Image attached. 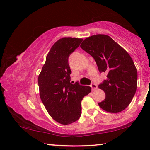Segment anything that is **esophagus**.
Instances as JSON below:
<instances>
[{"mask_svg": "<svg viewBox=\"0 0 150 150\" xmlns=\"http://www.w3.org/2000/svg\"><path fill=\"white\" fill-rule=\"evenodd\" d=\"M90 87L91 88V89H92V90H96V89H97V86L95 84H93V83H92L91 85H90Z\"/></svg>", "mask_w": 150, "mask_h": 150, "instance_id": "esophagus-1", "label": "esophagus"}]
</instances>
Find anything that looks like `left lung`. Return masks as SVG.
I'll return each mask as SVG.
<instances>
[{
  "label": "left lung",
  "mask_w": 150,
  "mask_h": 150,
  "mask_svg": "<svg viewBox=\"0 0 150 150\" xmlns=\"http://www.w3.org/2000/svg\"><path fill=\"white\" fill-rule=\"evenodd\" d=\"M81 48L95 59L100 73L107 78L98 85L106 94L99 106L110 113L123 111L135 94L137 71L126 51L106 35H95L86 39Z\"/></svg>",
  "instance_id": "left-lung-1"
}]
</instances>
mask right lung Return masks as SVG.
<instances>
[{
    "mask_svg": "<svg viewBox=\"0 0 150 150\" xmlns=\"http://www.w3.org/2000/svg\"><path fill=\"white\" fill-rule=\"evenodd\" d=\"M82 39L64 37L53 44L38 78L40 97L47 112L57 122L69 124L82 113L81 101L91 88L78 82L71 84L69 55L80 46Z\"/></svg>",
    "mask_w": 150,
    "mask_h": 150,
    "instance_id": "add662e5",
    "label": "right lung"
}]
</instances>
